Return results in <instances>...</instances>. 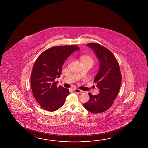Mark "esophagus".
<instances>
[{"mask_svg": "<svg viewBox=\"0 0 148 148\" xmlns=\"http://www.w3.org/2000/svg\"><path fill=\"white\" fill-rule=\"evenodd\" d=\"M73 91H74V92H75V93H76V94H80V93H81V92H82V90L79 89H74Z\"/></svg>", "mask_w": 148, "mask_h": 148, "instance_id": "34e87169", "label": "esophagus"}]
</instances>
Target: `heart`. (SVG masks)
Returning a JSON list of instances; mask_svg holds the SVG:
<instances>
[{
  "instance_id": "b5f03b06",
  "label": "heart",
  "mask_w": 148,
  "mask_h": 148,
  "mask_svg": "<svg viewBox=\"0 0 148 148\" xmlns=\"http://www.w3.org/2000/svg\"><path fill=\"white\" fill-rule=\"evenodd\" d=\"M80 59L81 60L82 64L83 63H90L91 65L94 62V59L92 57L87 55H82L80 57Z\"/></svg>"
}]
</instances>
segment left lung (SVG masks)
<instances>
[{
    "mask_svg": "<svg viewBox=\"0 0 148 148\" xmlns=\"http://www.w3.org/2000/svg\"><path fill=\"white\" fill-rule=\"evenodd\" d=\"M87 46L94 51L99 61V70L94 80L99 93L96 95L88 93L90 99L83 105L92 113H99L112 105L120 90L122 75L119 64L110 51L96 43H88Z\"/></svg>",
    "mask_w": 148,
    "mask_h": 148,
    "instance_id": "left-lung-1",
    "label": "left lung"
}]
</instances>
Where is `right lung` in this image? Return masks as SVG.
<instances>
[{
    "label": "right lung",
    "mask_w": 148,
    "mask_h": 148,
    "mask_svg": "<svg viewBox=\"0 0 148 148\" xmlns=\"http://www.w3.org/2000/svg\"><path fill=\"white\" fill-rule=\"evenodd\" d=\"M79 48L75 45L51 47L41 53L32 71V90L35 99L45 110L54 112L63 105L69 94L68 89L57 86L64 61Z\"/></svg>",
    "instance_id": "add662e5"
}]
</instances>
